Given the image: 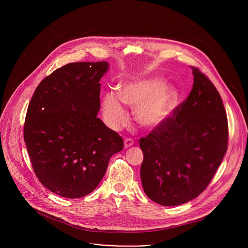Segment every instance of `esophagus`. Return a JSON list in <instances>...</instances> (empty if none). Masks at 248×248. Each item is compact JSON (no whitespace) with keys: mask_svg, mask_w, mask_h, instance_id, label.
Here are the masks:
<instances>
[{"mask_svg":"<svg viewBox=\"0 0 248 248\" xmlns=\"http://www.w3.org/2000/svg\"><path fill=\"white\" fill-rule=\"evenodd\" d=\"M133 144H134V142H133V140L131 138H125L124 141V146L125 149L131 147Z\"/></svg>","mask_w":248,"mask_h":248,"instance_id":"34e87169","label":"esophagus"}]
</instances>
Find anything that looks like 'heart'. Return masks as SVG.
Returning a JSON list of instances; mask_svg holds the SVG:
<instances>
[{
	"instance_id": "heart-1",
	"label": "heart",
	"mask_w": 248,
	"mask_h": 248,
	"mask_svg": "<svg viewBox=\"0 0 248 248\" xmlns=\"http://www.w3.org/2000/svg\"><path fill=\"white\" fill-rule=\"evenodd\" d=\"M179 100V91L160 78L150 77L121 85L120 92H107L102 101L105 123L112 129L126 124L128 113L124 103L135 109V120L144 128L155 129L171 116Z\"/></svg>"
}]
</instances>
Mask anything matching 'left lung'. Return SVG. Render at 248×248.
<instances>
[{
    "label": "left lung",
    "mask_w": 248,
    "mask_h": 248,
    "mask_svg": "<svg viewBox=\"0 0 248 248\" xmlns=\"http://www.w3.org/2000/svg\"><path fill=\"white\" fill-rule=\"evenodd\" d=\"M187 99L163 125L139 140L140 178L145 194L163 206L185 204L207 187L228 148V120L221 96L192 67Z\"/></svg>",
    "instance_id": "left-lung-1"
}]
</instances>
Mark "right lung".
Instances as JSON below:
<instances>
[{"instance_id": "right-lung-1", "label": "right lung", "mask_w": 248, "mask_h": 248, "mask_svg": "<svg viewBox=\"0 0 248 248\" xmlns=\"http://www.w3.org/2000/svg\"><path fill=\"white\" fill-rule=\"evenodd\" d=\"M107 62H70L45 78L35 90L24 124V141L41 184L65 197L92 192L123 138L97 118L100 79Z\"/></svg>"}]
</instances>
